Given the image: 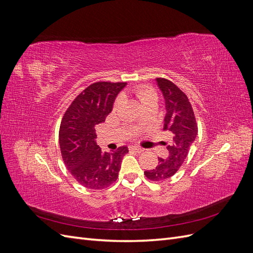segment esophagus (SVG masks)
Instances as JSON below:
<instances>
[{"mask_svg":"<svg viewBox=\"0 0 253 253\" xmlns=\"http://www.w3.org/2000/svg\"><path fill=\"white\" fill-rule=\"evenodd\" d=\"M129 149H131V150H134V151L138 152V153H141L142 151H144V149H142V148L138 147V145H131V147H129Z\"/></svg>","mask_w":253,"mask_h":253,"instance_id":"esophagus-1","label":"esophagus"}]
</instances>
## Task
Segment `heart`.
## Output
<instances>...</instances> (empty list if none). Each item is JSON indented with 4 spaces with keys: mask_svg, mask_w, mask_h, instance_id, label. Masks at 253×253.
Here are the masks:
<instances>
[{
    "mask_svg": "<svg viewBox=\"0 0 253 253\" xmlns=\"http://www.w3.org/2000/svg\"><path fill=\"white\" fill-rule=\"evenodd\" d=\"M135 94L138 96V98L140 99V101H141L142 104L145 103L147 101H149V100H151L152 98H157L156 91L153 89V88L149 87V86H139V87H137L135 89ZM120 100H121L120 97H118L116 99V101H115V103H114V109H117L118 108V105L120 103Z\"/></svg>",
    "mask_w": 253,
    "mask_h": 253,
    "instance_id": "obj_1",
    "label": "heart"
}]
</instances>
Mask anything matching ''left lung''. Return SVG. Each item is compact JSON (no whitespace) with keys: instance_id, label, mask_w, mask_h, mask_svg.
I'll list each match as a JSON object with an SVG mask.
<instances>
[{"instance_id":"left-lung-1","label":"left lung","mask_w":253,"mask_h":253,"mask_svg":"<svg viewBox=\"0 0 253 253\" xmlns=\"http://www.w3.org/2000/svg\"><path fill=\"white\" fill-rule=\"evenodd\" d=\"M156 84L165 99L164 129L169 132L171 141L165 142L168 149L167 157L158 158L155 169L144 171V175L150 180L160 181L170 178L186 160L196 138L197 125L192 106L182 90L164 78H157Z\"/></svg>"}]
</instances>
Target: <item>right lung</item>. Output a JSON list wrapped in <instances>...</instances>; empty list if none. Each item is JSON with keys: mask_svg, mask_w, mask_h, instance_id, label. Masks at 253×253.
<instances>
[{"mask_svg": "<svg viewBox=\"0 0 253 253\" xmlns=\"http://www.w3.org/2000/svg\"><path fill=\"white\" fill-rule=\"evenodd\" d=\"M126 82L90 84L65 112L59 131L63 162L80 185L88 189H104L117 180L121 160L128 153L126 145L110 153L102 152L96 142L95 126L105 121L115 99Z\"/></svg>", "mask_w": 253, "mask_h": 253, "instance_id": "1", "label": "right lung"}]
</instances>
